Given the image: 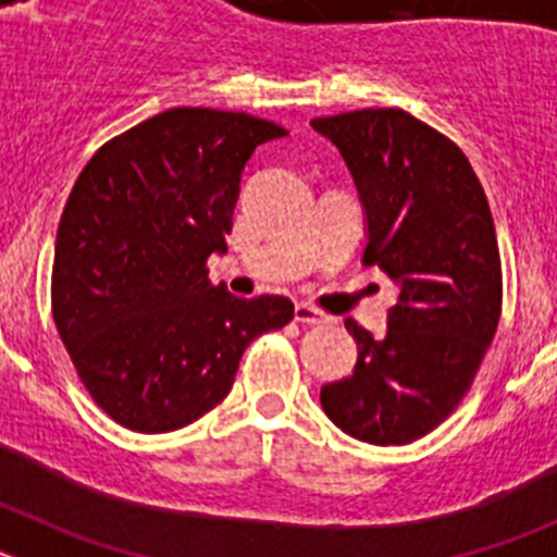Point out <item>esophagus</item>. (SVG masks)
<instances>
[{
	"mask_svg": "<svg viewBox=\"0 0 557 557\" xmlns=\"http://www.w3.org/2000/svg\"><path fill=\"white\" fill-rule=\"evenodd\" d=\"M295 321L298 323H329V314L309 304H295Z\"/></svg>",
	"mask_w": 557,
	"mask_h": 557,
	"instance_id": "obj_1",
	"label": "esophagus"
}]
</instances>
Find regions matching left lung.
Listing matches in <instances>:
<instances>
[{
    "label": "left lung",
    "mask_w": 557,
    "mask_h": 557,
    "mask_svg": "<svg viewBox=\"0 0 557 557\" xmlns=\"http://www.w3.org/2000/svg\"><path fill=\"white\" fill-rule=\"evenodd\" d=\"M312 127L339 150L366 214L362 262L396 284L387 332L346 321L357 366L321 387L326 416L366 444L435 430L474 382L502 312L494 218L460 147L398 108L337 113Z\"/></svg>",
    "instance_id": "8db88e82"
}]
</instances>
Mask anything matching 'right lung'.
<instances>
[{
    "mask_svg": "<svg viewBox=\"0 0 557 557\" xmlns=\"http://www.w3.org/2000/svg\"><path fill=\"white\" fill-rule=\"evenodd\" d=\"M287 136L250 113L172 108L102 145L55 239L52 318L97 405L136 432H172L218 407L250 339L293 321L284 295L209 282L228 250L256 147Z\"/></svg>",
    "mask_w": 557,
    "mask_h": 557,
    "instance_id": "add662e5",
    "label": "right lung"
}]
</instances>
